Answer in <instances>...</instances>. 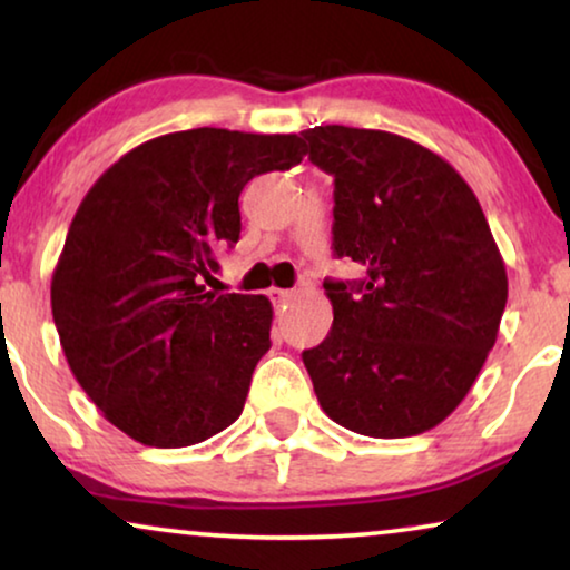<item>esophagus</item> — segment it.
<instances>
[{"label": "esophagus", "instance_id": "obj_1", "mask_svg": "<svg viewBox=\"0 0 570 570\" xmlns=\"http://www.w3.org/2000/svg\"><path fill=\"white\" fill-rule=\"evenodd\" d=\"M269 295H272V301H275V303H285V301L293 298V291H285V287H272Z\"/></svg>", "mask_w": 570, "mask_h": 570}]
</instances>
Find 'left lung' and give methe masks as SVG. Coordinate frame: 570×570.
<instances>
[{
  "label": "left lung",
  "instance_id": "8db88e82",
  "mask_svg": "<svg viewBox=\"0 0 570 570\" xmlns=\"http://www.w3.org/2000/svg\"><path fill=\"white\" fill-rule=\"evenodd\" d=\"M334 176V252L363 269L324 283L332 330L303 353L334 423L407 439L443 423L480 376L509 298L478 197L439 153L381 129L303 131Z\"/></svg>",
  "mask_w": 570,
  "mask_h": 570
}]
</instances>
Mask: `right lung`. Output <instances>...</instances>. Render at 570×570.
<instances>
[{"label":"right lung","mask_w":570,"mask_h":570,"mask_svg":"<svg viewBox=\"0 0 570 570\" xmlns=\"http://www.w3.org/2000/svg\"><path fill=\"white\" fill-rule=\"evenodd\" d=\"M303 155L298 135L170 131L85 194L53 267L51 314L77 384L129 439L191 446L244 412L272 303L205 283L238 244L244 186Z\"/></svg>","instance_id":"right-lung-1"}]
</instances>
